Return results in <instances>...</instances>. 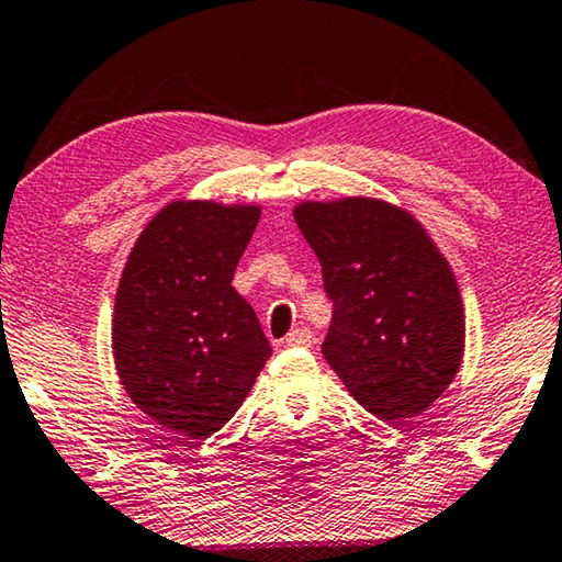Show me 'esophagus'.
Returning a JSON list of instances; mask_svg holds the SVG:
<instances>
[{
    "label": "esophagus",
    "instance_id": "1",
    "mask_svg": "<svg viewBox=\"0 0 562 562\" xmlns=\"http://www.w3.org/2000/svg\"><path fill=\"white\" fill-rule=\"evenodd\" d=\"M286 347H308L311 344V331L308 329H293L286 334V339H283Z\"/></svg>",
    "mask_w": 562,
    "mask_h": 562
}]
</instances>
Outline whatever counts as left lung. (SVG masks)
I'll use <instances>...</instances> for the list:
<instances>
[{"label":"left lung","mask_w":562,"mask_h":562,"mask_svg":"<svg viewBox=\"0 0 562 562\" xmlns=\"http://www.w3.org/2000/svg\"><path fill=\"white\" fill-rule=\"evenodd\" d=\"M299 231L334 301L324 359L361 407L414 417L447 392L464 353V304L427 228L382 198L301 201Z\"/></svg>","instance_id":"1"}]
</instances>
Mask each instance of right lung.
I'll return each instance as SVG.
<instances>
[{
    "label": "right lung",
    "instance_id": "1",
    "mask_svg": "<svg viewBox=\"0 0 562 562\" xmlns=\"http://www.w3.org/2000/svg\"><path fill=\"white\" fill-rule=\"evenodd\" d=\"M261 218L256 203L170 201L127 256L112 311L125 394L170 435L205 439L236 414L271 357L231 286Z\"/></svg>",
    "mask_w": 562,
    "mask_h": 562
}]
</instances>
